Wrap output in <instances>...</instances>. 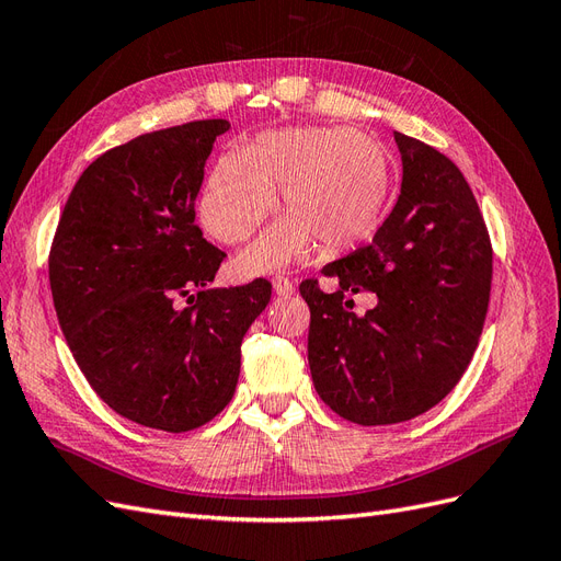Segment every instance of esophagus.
<instances>
[{
  "label": "esophagus",
  "mask_w": 561,
  "mask_h": 561,
  "mask_svg": "<svg viewBox=\"0 0 561 561\" xmlns=\"http://www.w3.org/2000/svg\"><path fill=\"white\" fill-rule=\"evenodd\" d=\"M271 285H274V293H276L278 297H290V295H295V283H293L290 278L276 276L274 280H271Z\"/></svg>",
  "instance_id": "34e87169"
}]
</instances>
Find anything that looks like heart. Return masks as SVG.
Wrapping results in <instances>:
<instances>
[{
	"label": "heart",
	"instance_id": "b5f03b06",
	"mask_svg": "<svg viewBox=\"0 0 561 561\" xmlns=\"http://www.w3.org/2000/svg\"><path fill=\"white\" fill-rule=\"evenodd\" d=\"M285 213L239 254L245 274L276 271L309 252L339 254L379 229L390 168L383 147L355 128H285L225 154L201 192V219L215 239L241 243L274 206Z\"/></svg>",
	"mask_w": 561,
	"mask_h": 561
}]
</instances>
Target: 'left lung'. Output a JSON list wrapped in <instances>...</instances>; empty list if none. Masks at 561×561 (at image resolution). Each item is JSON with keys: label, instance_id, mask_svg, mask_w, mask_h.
I'll return each mask as SVG.
<instances>
[{"label": "left lung", "instance_id": "obj_1", "mask_svg": "<svg viewBox=\"0 0 561 561\" xmlns=\"http://www.w3.org/2000/svg\"><path fill=\"white\" fill-rule=\"evenodd\" d=\"M402 186L369 245L322 266L334 293L299 285L311 309L309 367L330 410L360 426L428 412L463 377L489 307L491 243L463 173L393 133ZM371 291L367 314L351 294Z\"/></svg>", "mask_w": 561, "mask_h": 561}]
</instances>
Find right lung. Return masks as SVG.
Wrapping results in <instances>:
<instances>
[{
	"mask_svg": "<svg viewBox=\"0 0 561 561\" xmlns=\"http://www.w3.org/2000/svg\"><path fill=\"white\" fill-rule=\"evenodd\" d=\"M225 118L145 133L98 157L65 203L48 257L65 342L95 393L140 426L184 433L225 410L264 278L210 287L225 252L196 196Z\"/></svg>",
	"mask_w": 561,
	"mask_h": 561,
	"instance_id": "add662e5",
	"label": "right lung"
}]
</instances>
